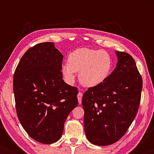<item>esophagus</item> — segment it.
<instances>
[{
    "label": "esophagus",
    "instance_id": "1",
    "mask_svg": "<svg viewBox=\"0 0 154 154\" xmlns=\"http://www.w3.org/2000/svg\"><path fill=\"white\" fill-rule=\"evenodd\" d=\"M77 97H78V100H79V103L81 104L82 102V97H83V93H82V92H79Z\"/></svg>",
    "mask_w": 154,
    "mask_h": 154
}]
</instances>
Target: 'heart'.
Instances as JSON below:
<instances>
[{
    "mask_svg": "<svg viewBox=\"0 0 154 154\" xmlns=\"http://www.w3.org/2000/svg\"><path fill=\"white\" fill-rule=\"evenodd\" d=\"M112 66V58L106 50L83 48L69 54L68 64L62 65V71L69 83L74 81L75 72H79V81L82 85L93 88L106 81Z\"/></svg>",
    "mask_w": 154,
    "mask_h": 154,
    "instance_id": "b5f03b06",
    "label": "heart"
}]
</instances>
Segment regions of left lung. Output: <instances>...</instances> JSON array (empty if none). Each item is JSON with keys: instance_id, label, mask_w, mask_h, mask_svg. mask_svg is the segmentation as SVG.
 Returning <instances> with one entry per match:
<instances>
[{"instance_id": "obj_1", "label": "left lung", "mask_w": 154, "mask_h": 154, "mask_svg": "<svg viewBox=\"0 0 154 154\" xmlns=\"http://www.w3.org/2000/svg\"><path fill=\"white\" fill-rule=\"evenodd\" d=\"M118 62L104 83L84 93V128L90 142L106 146L119 141L131 125L140 106L142 79L134 59L116 51Z\"/></svg>"}]
</instances>
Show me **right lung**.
Returning <instances> with one entry per match:
<instances>
[{
  "label": "right lung",
  "instance_id": "add662e5",
  "mask_svg": "<svg viewBox=\"0 0 154 154\" xmlns=\"http://www.w3.org/2000/svg\"><path fill=\"white\" fill-rule=\"evenodd\" d=\"M63 57L52 42L37 44L25 52L14 73L18 119L42 144L60 140L67 116L79 104L77 88L62 79Z\"/></svg>",
  "mask_w": 154,
  "mask_h": 154
}]
</instances>
